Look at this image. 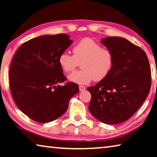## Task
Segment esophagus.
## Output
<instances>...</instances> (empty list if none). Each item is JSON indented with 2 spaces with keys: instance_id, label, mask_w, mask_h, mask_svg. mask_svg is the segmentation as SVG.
<instances>
[{
  "instance_id": "esophagus-1",
  "label": "esophagus",
  "mask_w": 157,
  "mask_h": 157,
  "mask_svg": "<svg viewBox=\"0 0 157 157\" xmlns=\"http://www.w3.org/2000/svg\"><path fill=\"white\" fill-rule=\"evenodd\" d=\"M79 90H80L81 92H83L84 90H86V86H79Z\"/></svg>"
}]
</instances>
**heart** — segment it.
Listing matches in <instances>:
<instances>
[{
    "label": "heart",
    "mask_w": 157,
    "mask_h": 157,
    "mask_svg": "<svg viewBox=\"0 0 157 157\" xmlns=\"http://www.w3.org/2000/svg\"><path fill=\"white\" fill-rule=\"evenodd\" d=\"M73 55L63 52L59 57V63L65 72L74 70L81 63L82 70L76 71L68 76L73 83L87 84L94 79L100 81L110 73L114 65V54L110 49L102 48L99 43L90 38L77 43L72 48Z\"/></svg>",
    "instance_id": "heart-1"
}]
</instances>
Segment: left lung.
Instances as JSON below:
<instances>
[{
  "instance_id": "8db88e82",
  "label": "left lung",
  "mask_w": 157,
  "mask_h": 157,
  "mask_svg": "<svg viewBox=\"0 0 157 157\" xmlns=\"http://www.w3.org/2000/svg\"><path fill=\"white\" fill-rule=\"evenodd\" d=\"M101 42L113 52L114 62L105 78L87 88L89 110L101 122L118 124L130 119L147 97L151 69L145 52L125 38L109 36Z\"/></svg>"
}]
</instances>
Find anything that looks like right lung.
<instances>
[{"label": "right lung", "instance_id": "1", "mask_svg": "<svg viewBox=\"0 0 157 157\" xmlns=\"http://www.w3.org/2000/svg\"><path fill=\"white\" fill-rule=\"evenodd\" d=\"M72 43L65 34L40 36L22 44L13 56L9 71L10 91L23 113L38 123L62 116L78 86L67 82L59 63L60 54Z\"/></svg>", "mask_w": 157, "mask_h": 157}]
</instances>
